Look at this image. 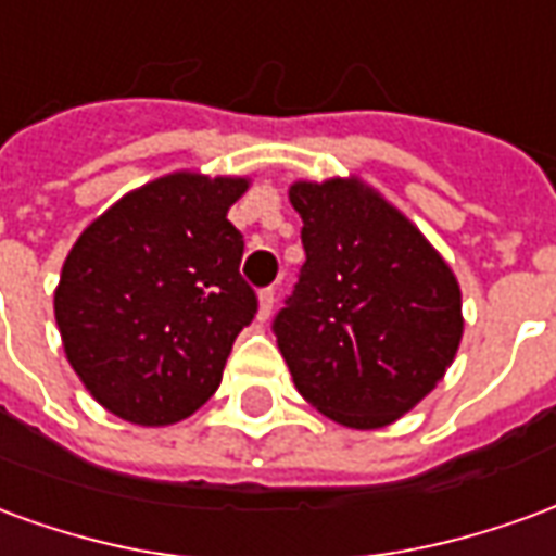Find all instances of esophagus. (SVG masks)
<instances>
[{
  "instance_id": "34e87169",
  "label": "esophagus",
  "mask_w": 556,
  "mask_h": 556,
  "mask_svg": "<svg viewBox=\"0 0 556 556\" xmlns=\"http://www.w3.org/2000/svg\"><path fill=\"white\" fill-rule=\"evenodd\" d=\"M274 303H277V289H274V286H267V289L258 291V318H262V321L270 318V313H274Z\"/></svg>"
}]
</instances>
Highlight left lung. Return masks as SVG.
I'll return each mask as SVG.
<instances>
[{
  "label": "left lung",
  "instance_id": "left-lung-1",
  "mask_svg": "<svg viewBox=\"0 0 556 556\" xmlns=\"http://www.w3.org/2000/svg\"><path fill=\"white\" fill-rule=\"evenodd\" d=\"M306 262L274 337L294 387L349 429H378L429 393L462 339L453 270L357 181L291 187Z\"/></svg>",
  "mask_w": 556,
  "mask_h": 556
}]
</instances>
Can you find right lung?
Listing matches in <instances>:
<instances>
[{
  "label": "right lung",
  "instance_id": "obj_1",
  "mask_svg": "<svg viewBox=\"0 0 556 556\" xmlns=\"http://www.w3.org/2000/svg\"><path fill=\"white\" fill-rule=\"evenodd\" d=\"M243 178L178 172L127 193L79 235L55 289L74 372L115 417L169 426L214 396L258 313L226 211Z\"/></svg>",
  "mask_w": 556,
  "mask_h": 556
}]
</instances>
